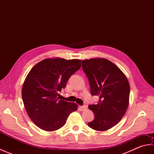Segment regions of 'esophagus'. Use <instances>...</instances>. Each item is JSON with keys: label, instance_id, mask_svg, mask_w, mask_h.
<instances>
[{"label": "esophagus", "instance_id": "obj_1", "mask_svg": "<svg viewBox=\"0 0 154 154\" xmlns=\"http://www.w3.org/2000/svg\"><path fill=\"white\" fill-rule=\"evenodd\" d=\"M79 109H80V110H81L83 111V110H85V109H87V106H86V105L80 106H79Z\"/></svg>", "mask_w": 154, "mask_h": 154}]
</instances>
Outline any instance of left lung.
Segmentation results:
<instances>
[{
  "mask_svg": "<svg viewBox=\"0 0 154 154\" xmlns=\"http://www.w3.org/2000/svg\"><path fill=\"white\" fill-rule=\"evenodd\" d=\"M82 67L89 79L91 94L99 97L97 104L89 105L94 119L88 126L97 131H105L120 122L128 109V81L116 65L106 59L83 60Z\"/></svg>",
  "mask_w": 154,
  "mask_h": 154,
  "instance_id": "1",
  "label": "left lung"
}]
</instances>
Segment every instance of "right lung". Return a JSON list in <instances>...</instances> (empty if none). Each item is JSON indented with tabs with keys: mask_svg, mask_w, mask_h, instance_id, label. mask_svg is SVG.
<instances>
[{
	"mask_svg": "<svg viewBox=\"0 0 154 154\" xmlns=\"http://www.w3.org/2000/svg\"><path fill=\"white\" fill-rule=\"evenodd\" d=\"M81 66L80 60L45 59L29 72L23 84L22 97L28 116L42 130L61 128L69 115L77 109V104L59 100L57 96Z\"/></svg>",
	"mask_w": 154,
	"mask_h": 154,
	"instance_id": "1",
	"label": "right lung"
}]
</instances>
